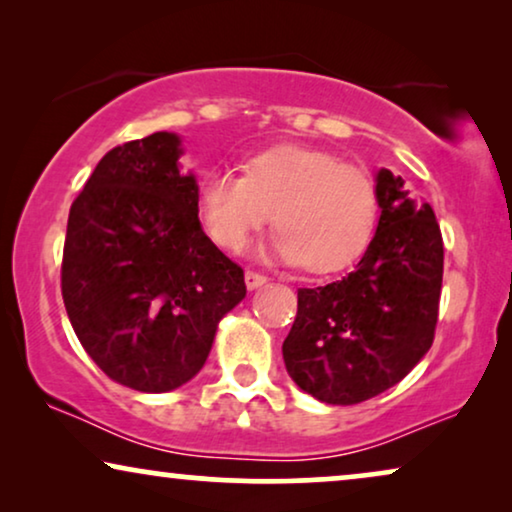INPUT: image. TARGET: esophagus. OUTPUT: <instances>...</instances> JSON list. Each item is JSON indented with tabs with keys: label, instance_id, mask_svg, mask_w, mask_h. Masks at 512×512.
<instances>
[{
	"label": "esophagus",
	"instance_id": "34e87169",
	"mask_svg": "<svg viewBox=\"0 0 512 512\" xmlns=\"http://www.w3.org/2000/svg\"><path fill=\"white\" fill-rule=\"evenodd\" d=\"M267 283V276L257 274V271H245V288L248 290H257Z\"/></svg>",
	"mask_w": 512,
	"mask_h": 512
}]
</instances>
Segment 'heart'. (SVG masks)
<instances>
[{
    "label": "heart",
    "instance_id": "1",
    "mask_svg": "<svg viewBox=\"0 0 512 512\" xmlns=\"http://www.w3.org/2000/svg\"><path fill=\"white\" fill-rule=\"evenodd\" d=\"M245 175L213 168L199 182V217L224 250L245 248L274 217L281 231L260 257L325 274L356 260L377 222L365 170L320 149L283 145L250 156Z\"/></svg>",
    "mask_w": 512,
    "mask_h": 512
}]
</instances>
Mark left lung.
I'll return each mask as SVG.
<instances>
[{
    "label": "left lung",
    "instance_id": "1",
    "mask_svg": "<svg viewBox=\"0 0 512 512\" xmlns=\"http://www.w3.org/2000/svg\"><path fill=\"white\" fill-rule=\"evenodd\" d=\"M379 222L356 269L297 290L283 342L285 370L327 405H356L405 379L433 344L442 288V234L433 208L400 175H374Z\"/></svg>",
    "mask_w": 512,
    "mask_h": 512
}]
</instances>
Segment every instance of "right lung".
<instances>
[{
  "label": "right lung",
  "instance_id": "1",
  "mask_svg": "<svg viewBox=\"0 0 512 512\" xmlns=\"http://www.w3.org/2000/svg\"><path fill=\"white\" fill-rule=\"evenodd\" d=\"M182 138L159 131L102 156L70 208L63 302L93 363L140 393H168L206 365L243 269L206 236Z\"/></svg>",
  "mask_w": 512,
  "mask_h": 512
}]
</instances>
